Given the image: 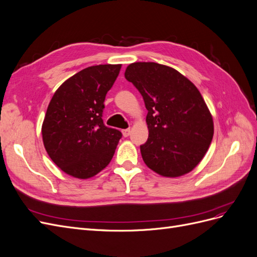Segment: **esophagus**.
<instances>
[{
    "mask_svg": "<svg viewBox=\"0 0 257 257\" xmlns=\"http://www.w3.org/2000/svg\"><path fill=\"white\" fill-rule=\"evenodd\" d=\"M122 134H123V136H124V137H127V136H130V134H131V128H125V130H123V131H122Z\"/></svg>",
    "mask_w": 257,
    "mask_h": 257,
    "instance_id": "obj_1",
    "label": "esophagus"
}]
</instances>
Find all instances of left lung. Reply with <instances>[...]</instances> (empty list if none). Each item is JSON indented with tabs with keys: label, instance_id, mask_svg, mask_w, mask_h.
<instances>
[{
	"label": "left lung",
	"instance_id": "1",
	"mask_svg": "<svg viewBox=\"0 0 257 257\" xmlns=\"http://www.w3.org/2000/svg\"><path fill=\"white\" fill-rule=\"evenodd\" d=\"M125 79L141 93L148 110L146 165L164 177L190 173L213 137V121L200 92L176 69L154 62L130 64Z\"/></svg>",
	"mask_w": 257,
	"mask_h": 257
}]
</instances>
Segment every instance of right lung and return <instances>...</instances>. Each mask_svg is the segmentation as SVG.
<instances>
[{
	"mask_svg": "<svg viewBox=\"0 0 257 257\" xmlns=\"http://www.w3.org/2000/svg\"><path fill=\"white\" fill-rule=\"evenodd\" d=\"M121 64L82 69L60 85L46 112L42 134L54 164L79 179L95 176L111 161L122 133L102 119L104 102Z\"/></svg>",
	"mask_w": 257,
	"mask_h": 257,
	"instance_id": "right-lung-1",
	"label": "right lung"
}]
</instances>
